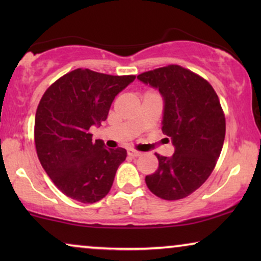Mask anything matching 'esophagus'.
<instances>
[{"instance_id": "34e87169", "label": "esophagus", "mask_w": 261, "mask_h": 261, "mask_svg": "<svg viewBox=\"0 0 261 261\" xmlns=\"http://www.w3.org/2000/svg\"><path fill=\"white\" fill-rule=\"evenodd\" d=\"M127 154H128V155H129V156H132V158H137V156H139V155H141V152H139V151H137V149L129 148V149H127Z\"/></svg>"}]
</instances>
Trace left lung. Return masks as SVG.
Wrapping results in <instances>:
<instances>
[{
  "label": "left lung",
  "instance_id": "obj_1",
  "mask_svg": "<svg viewBox=\"0 0 261 261\" xmlns=\"http://www.w3.org/2000/svg\"><path fill=\"white\" fill-rule=\"evenodd\" d=\"M138 78L163 95L162 129L174 146L171 158L155 153L158 169L146 176V184L166 201L188 197L208 179L222 151L226 117L219 96L208 81L174 64Z\"/></svg>",
  "mask_w": 261,
  "mask_h": 261
}]
</instances>
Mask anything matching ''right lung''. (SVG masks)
Returning <instances> with one entry per match:
<instances>
[{"mask_svg":"<svg viewBox=\"0 0 261 261\" xmlns=\"http://www.w3.org/2000/svg\"><path fill=\"white\" fill-rule=\"evenodd\" d=\"M135 80L89 69L70 71L48 87L34 122L38 158L53 183L67 197L95 203L112 189L127 151L92 141L90 127L107 120L115 96Z\"/></svg>","mask_w":261,"mask_h":261,"instance_id":"1","label":"right lung"}]
</instances>
